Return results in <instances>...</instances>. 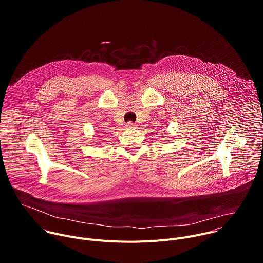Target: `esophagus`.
<instances>
[{"instance_id":"34e87169","label":"esophagus","mask_w":263,"mask_h":263,"mask_svg":"<svg viewBox=\"0 0 263 263\" xmlns=\"http://www.w3.org/2000/svg\"><path fill=\"white\" fill-rule=\"evenodd\" d=\"M126 128H127V129H135L136 127H135V125H134L132 122H129V123H127Z\"/></svg>"}]
</instances>
